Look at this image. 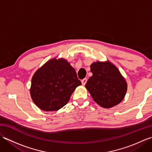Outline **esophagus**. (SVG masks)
Returning a JSON list of instances; mask_svg holds the SVG:
<instances>
[{
  "instance_id": "1",
  "label": "esophagus",
  "mask_w": 152,
  "mask_h": 152,
  "mask_svg": "<svg viewBox=\"0 0 152 152\" xmlns=\"http://www.w3.org/2000/svg\"><path fill=\"white\" fill-rule=\"evenodd\" d=\"M87 80H87V78H83V80H82L81 82H82V83L83 86H84L86 84V82H87Z\"/></svg>"
}]
</instances>
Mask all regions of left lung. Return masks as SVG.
Returning <instances> with one entry per match:
<instances>
[{
  "label": "left lung",
  "instance_id": "8db88e82",
  "mask_svg": "<svg viewBox=\"0 0 152 152\" xmlns=\"http://www.w3.org/2000/svg\"><path fill=\"white\" fill-rule=\"evenodd\" d=\"M93 73L86 88L93 100L103 108H110L124 99L127 84L118 68L110 61L95 62L91 64Z\"/></svg>",
  "mask_w": 152,
  "mask_h": 152
}]
</instances>
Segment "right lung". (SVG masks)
<instances>
[{
  "instance_id": "add662e5",
  "label": "right lung",
  "mask_w": 152,
  "mask_h": 152,
  "mask_svg": "<svg viewBox=\"0 0 152 152\" xmlns=\"http://www.w3.org/2000/svg\"><path fill=\"white\" fill-rule=\"evenodd\" d=\"M82 84L74 68L64 59L49 60L32 78L30 93L34 104L44 111H57L69 101Z\"/></svg>"
}]
</instances>
